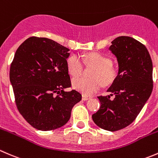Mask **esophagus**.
<instances>
[{
    "mask_svg": "<svg viewBox=\"0 0 158 158\" xmlns=\"http://www.w3.org/2000/svg\"><path fill=\"white\" fill-rule=\"evenodd\" d=\"M89 99H90V97L87 96V95H85V94L82 95V100H83V101H87V100H89Z\"/></svg>",
    "mask_w": 158,
    "mask_h": 158,
    "instance_id": "obj_1",
    "label": "esophagus"
}]
</instances>
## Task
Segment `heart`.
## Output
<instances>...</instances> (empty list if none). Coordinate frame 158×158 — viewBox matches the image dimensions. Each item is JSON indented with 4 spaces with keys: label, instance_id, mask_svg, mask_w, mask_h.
<instances>
[{
    "label": "heart",
    "instance_id": "obj_1",
    "mask_svg": "<svg viewBox=\"0 0 158 158\" xmlns=\"http://www.w3.org/2000/svg\"><path fill=\"white\" fill-rule=\"evenodd\" d=\"M84 61L87 65L95 68L90 74L92 78L77 77L72 81L73 87L84 94H94L101 88L102 84L110 86L118 78V69L112 66L109 57L99 53H90L85 55ZM67 68L73 77H77L82 73V61L78 56L71 55L67 60Z\"/></svg>",
    "mask_w": 158,
    "mask_h": 158
}]
</instances>
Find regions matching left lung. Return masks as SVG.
<instances>
[{
  "instance_id": "obj_1",
  "label": "left lung",
  "mask_w": 158,
  "mask_h": 158,
  "mask_svg": "<svg viewBox=\"0 0 158 158\" xmlns=\"http://www.w3.org/2000/svg\"><path fill=\"white\" fill-rule=\"evenodd\" d=\"M110 51L118 62V77L107 91L108 96L98 97L100 109L92 115L99 127L116 131L136 119L150 98L153 89V65L146 47L138 40L121 36L111 42Z\"/></svg>"
}]
</instances>
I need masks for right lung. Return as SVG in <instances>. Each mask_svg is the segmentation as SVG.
Listing matches in <instances>:
<instances>
[{"mask_svg": "<svg viewBox=\"0 0 158 158\" xmlns=\"http://www.w3.org/2000/svg\"><path fill=\"white\" fill-rule=\"evenodd\" d=\"M70 50L54 40L31 37L15 54L10 81L18 110L28 124L40 131L64 125L73 107L81 100L71 87L67 68Z\"/></svg>", "mask_w": 158, "mask_h": 158, "instance_id": "obj_1", "label": "right lung"}]
</instances>
